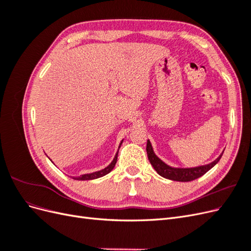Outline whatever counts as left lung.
<instances>
[{
  "label": "left lung",
  "instance_id": "8db88e82",
  "mask_svg": "<svg viewBox=\"0 0 251 251\" xmlns=\"http://www.w3.org/2000/svg\"><path fill=\"white\" fill-rule=\"evenodd\" d=\"M147 153H148V158L151 166H153L154 170L160 175L161 177L169 180H173V181H179V182H188V181H193L197 178H200L205 173H207L210 169L214 168L223 155V151H222L221 155L208 164L194 166V168H175V166L166 164L155 154L150 140H148V143H147Z\"/></svg>",
  "mask_w": 251,
  "mask_h": 251
}]
</instances>
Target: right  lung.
Instances as JSON below:
<instances>
[{
  "label": "right lung",
  "instance_id": "obj_1",
  "mask_svg": "<svg viewBox=\"0 0 251 251\" xmlns=\"http://www.w3.org/2000/svg\"><path fill=\"white\" fill-rule=\"evenodd\" d=\"M124 142V139L121 140L120 144H119V148L121 146V143ZM119 151V150H118ZM118 151L117 153L115 154V157H114V159L112 160V162L107 166V168H104L100 171H97V172H93V173H90V174H83V175H80V176H77V177H73V179L75 180H81V181H85V180H93V179H97V178H100V177H103L105 176V175L109 174L113 169L114 166H115L116 162H117V156H118ZM50 159V158H49Z\"/></svg>",
  "mask_w": 251,
  "mask_h": 251
}]
</instances>
